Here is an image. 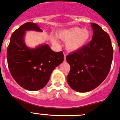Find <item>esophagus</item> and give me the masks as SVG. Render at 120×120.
<instances>
[{"label": "esophagus", "instance_id": "obj_1", "mask_svg": "<svg viewBox=\"0 0 120 120\" xmlns=\"http://www.w3.org/2000/svg\"><path fill=\"white\" fill-rule=\"evenodd\" d=\"M66 55L65 54H64V61H66Z\"/></svg>", "mask_w": 120, "mask_h": 120}]
</instances>
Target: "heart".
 Wrapping results in <instances>:
<instances>
[{"label": "heart", "instance_id": "obj_1", "mask_svg": "<svg viewBox=\"0 0 120 120\" xmlns=\"http://www.w3.org/2000/svg\"><path fill=\"white\" fill-rule=\"evenodd\" d=\"M91 36V32L89 30L78 26L63 30L57 34V37L66 42V49L70 52L76 51L85 46L90 41ZM52 41L56 42L54 38Z\"/></svg>", "mask_w": 120, "mask_h": 120}]
</instances>
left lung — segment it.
<instances>
[{"label":"left lung","instance_id":"1","mask_svg":"<svg viewBox=\"0 0 120 120\" xmlns=\"http://www.w3.org/2000/svg\"><path fill=\"white\" fill-rule=\"evenodd\" d=\"M92 40L80 50L69 54L66 60L70 66L67 81L79 92L93 90L104 81L111 69L113 49L109 35L95 23H91Z\"/></svg>","mask_w":120,"mask_h":120}]
</instances>
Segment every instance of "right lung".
Instances as JSON below:
<instances>
[{"label":"right lung","mask_w":120,"mask_h":120,"mask_svg":"<svg viewBox=\"0 0 120 120\" xmlns=\"http://www.w3.org/2000/svg\"><path fill=\"white\" fill-rule=\"evenodd\" d=\"M42 32L37 23L26 22L14 31L7 49L8 68L15 80L24 89L38 90L46 85L55 68L64 60L62 51L55 52L49 45L28 47L24 41L25 32Z\"/></svg>","instance_id":"1"}]
</instances>
